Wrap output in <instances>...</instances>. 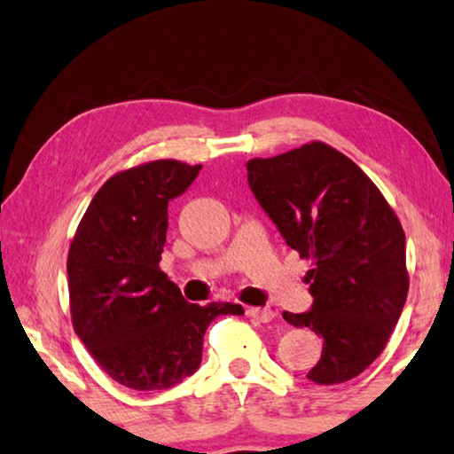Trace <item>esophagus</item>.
Here are the masks:
<instances>
[{
    "label": "esophagus",
    "instance_id": "obj_1",
    "mask_svg": "<svg viewBox=\"0 0 454 454\" xmlns=\"http://www.w3.org/2000/svg\"><path fill=\"white\" fill-rule=\"evenodd\" d=\"M246 314L256 322H272L276 318V312L270 309H248Z\"/></svg>",
    "mask_w": 454,
    "mask_h": 454
}]
</instances>
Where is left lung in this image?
<instances>
[{
	"instance_id": "1",
	"label": "left lung",
	"mask_w": 454,
	"mask_h": 454,
	"mask_svg": "<svg viewBox=\"0 0 454 454\" xmlns=\"http://www.w3.org/2000/svg\"><path fill=\"white\" fill-rule=\"evenodd\" d=\"M248 184L301 258L312 260V310L282 312L322 336L306 374L340 384L366 371L387 347L409 294L401 220L376 184L333 145L310 142L274 158H252Z\"/></svg>"
}]
</instances>
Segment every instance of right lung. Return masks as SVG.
<instances>
[{"label": "right lung", "mask_w": 454, "mask_h": 454, "mask_svg": "<svg viewBox=\"0 0 454 454\" xmlns=\"http://www.w3.org/2000/svg\"><path fill=\"white\" fill-rule=\"evenodd\" d=\"M152 160L114 174L91 198L67 252L72 325L96 363L134 390H164L196 372L206 328L240 304H188L160 270L168 202L200 172Z\"/></svg>", "instance_id": "right-lung-1"}]
</instances>
